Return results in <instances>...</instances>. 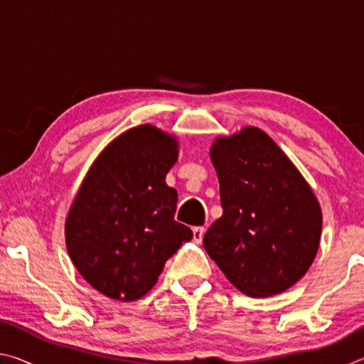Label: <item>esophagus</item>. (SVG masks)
I'll return each instance as SVG.
<instances>
[{"label":"esophagus","mask_w":364,"mask_h":364,"mask_svg":"<svg viewBox=\"0 0 364 364\" xmlns=\"http://www.w3.org/2000/svg\"><path fill=\"white\" fill-rule=\"evenodd\" d=\"M204 232H205V228L204 226H196V228H193V237H194V241L199 244V242H202V237H204Z\"/></svg>","instance_id":"esophagus-1"}]
</instances>
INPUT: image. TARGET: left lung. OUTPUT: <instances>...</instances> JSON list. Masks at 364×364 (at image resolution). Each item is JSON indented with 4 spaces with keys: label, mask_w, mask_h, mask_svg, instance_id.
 I'll list each match as a JSON object with an SVG mask.
<instances>
[{
    "label": "left lung",
    "mask_w": 364,
    "mask_h": 364,
    "mask_svg": "<svg viewBox=\"0 0 364 364\" xmlns=\"http://www.w3.org/2000/svg\"><path fill=\"white\" fill-rule=\"evenodd\" d=\"M210 159L223 215L205 232L207 254L245 295L284 292L316 257L323 225L318 199L260 128L217 138Z\"/></svg>",
    "instance_id": "left-lung-1"
}]
</instances>
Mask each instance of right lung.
I'll list each match as a JSON object with an SVG mask.
<instances>
[{
  "instance_id": "1",
  "label": "right lung",
  "mask_w": 364,
  "mask_h": 364,
  "mask_svg": "<svg viewBox=\"0 0 364 364\" xmlns=\"http://www.w3.org/2000/svg\"><path fill=\"white\" fill-rule=\"evenodd\" d=\"M178 141L152 125L115 138L86 173L65 220L78 273L110 299L133 301L156 284L193 231L175 221L178 194L165 176Z\"/></svg>"
}]
</instances>
